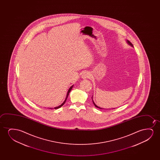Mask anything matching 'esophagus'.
Masks as SVG:
<instances>
[{
  "label": "esophagus",
  "instance_id": "obj_1",
  "mask_svg": "<svg viewBox=\"0 0 160 160\" xmlns=\"http://www.w3.org/2000/svg\"><path fill=\"white\" fill-rule=\"evenodd\" d=\"M90 77H91V75H90L89 72H83L82 75V78L83 79L90 78Z\"/></svg>",
  "mask_w": 160,
  "mask_h": 160
}]
</instances>
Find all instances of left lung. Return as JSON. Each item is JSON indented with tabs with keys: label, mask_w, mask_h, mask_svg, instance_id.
<instances>
[{
	"label": "left lung",
	"mask_w": 160,
	"mask_h": 160,
	"mask_svg": "<svg viewBox=\"0 0 160 160\" xmlns=\"http://www.w3.org/2000/svg\"><path fill=\"white\" fill-rule=\"evenodd\" d=\"M126 42H127V44H128V45H129L130 46H131L132 47H133V45H132V44L131 42H129V40H126ZM92 101H93V104H94V106H95L96 107L98 108H99V109H104L103 108H102L99 107H98V106H97V105L96 104H95V103H94V102H93V98H92ZM112 109H114L115 108H112Z\"/></svg>",
	"instance_id": "8db88e82"
}]
</instances>
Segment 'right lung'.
<instances>
[{
	"label": "right lung",
	"mask_w": 160,
	"mask_h": 160,
	"mask_svg": "<svg viewBox=\"0 0 160 160\" xmlns=\"http://www.w3.org/2000/svg\"><path fill=\"white\" fill-rule=\"evenodd\" d=\"M73 86L72 85L71 87H70L69 88V90H68V92H67V96H66V99H65V100H64V101L63 102V103H62L61 104V105H59V106H58V107H56L54 108V109H58V108H59L61 107L62 106H63V105H64V104L65 103V102H66V100H67V98H68V95H69V92H70V91L72 90V88H73ZM50 109H53V108H50Z\"/></svg>",
	"instance_id": "1"
}]
</instances>
